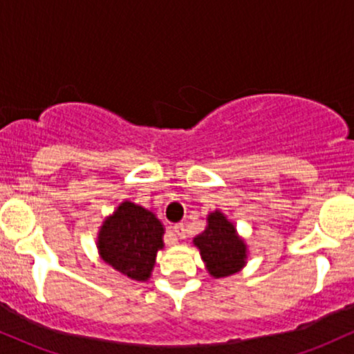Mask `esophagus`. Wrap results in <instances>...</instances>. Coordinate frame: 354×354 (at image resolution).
<instances>
[{"instance_id": "esophagus-1", "label": "esophagus", "mask_w": 354, "mask_h": 354, "mask_svg": "<svg viewBox=\"0 0 354 354\" xmlns=\"http://www.w3.org/2000/svg\"><path fill=\"white\" fill-rule=\"evenodd\" d=\"M173 231L180 238H186V228H185V225H183V223H178V225H174L173 226Z\"/></svg>"}]
</instances>
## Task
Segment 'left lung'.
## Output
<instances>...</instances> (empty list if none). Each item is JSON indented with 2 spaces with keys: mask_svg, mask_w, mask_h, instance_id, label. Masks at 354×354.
I'll return each mask as SVG.
<instances>
[{
  "mask_svg": "<svg viewBox=\"0 0 354 354\" xmlns=\"http://www.w3.org/2000/svg\"><path fill=\"white\" fill-rule=\"evenodd\" d=\"M194 245L200 248L203 261L214 278L236 273L245 265V243L238 238L234 226L219 211L209 214L208 226L200 236L194 238Z\"/></svg>",
  "mask_w": 354,
  "mask_h": 354,
  "instance_id": "left-lung-1",
  "label": "left lung"
}]
</instances>
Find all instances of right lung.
Here are the masks:
<instances>
[{"mask_svg": "<svg viewBox=\"0 0 354 354\" xmlns=\"http://www.w3.org/2000/svg\"><path fill=\"white\" fill-rule=\"evenodd\" d=\"M101 258L115 270L145 281L151 274L158 250L163 248V225L151 211L124 201L100 231Z\"/></svg>", "mask_w": 354, "mask_h": 354, "instance_id": "obj_1", "label": "right lung"}]
</instances>
